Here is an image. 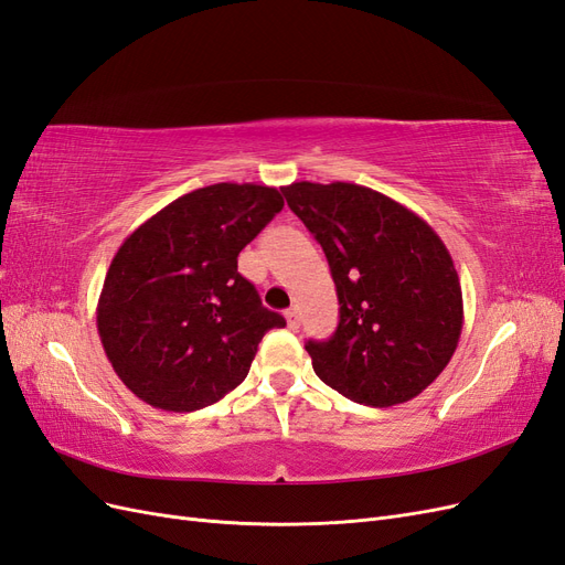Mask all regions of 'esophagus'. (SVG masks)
Here are the masks:
<instances>
[{
  "label": "esophagus",
  "instance_id": "34e87169",
  "mask_svg": "<svg viewBox=\"0 0 565 565\" xmlns=\"http://www.w3.org/2000/svg\"><path fill=\"white\" fill-rule=\"evenodd\" d=\"M285 320L289 330H299V311L297 309H287L285 311Z\"/></svg>",
  "mask_w": 565,
  "mask_h": 565
}]
</instances>
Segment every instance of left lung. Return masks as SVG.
Instances as JSON below:
<instances>
[{
  "mask_svg": "<svg viewBox=\"0 0 565 565\" xmlns=\"http://www.w3.org/2000/svg\"><path fill=\"white\" fill-rule=\"evenodd\" d=\"M282 195L337 285L334 334L306 341L316 374L363 405L413 401L450 363L465 322L448 247L413 210L365 185L299 181Z\"/></svg>",
  "mask_w": 565,
  "mask_h": 565,
  "instance_id": "obj_1",
  "label": "left lung"
}]
</instances>
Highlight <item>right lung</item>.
<instances>
[{"label": "right lung", "instance_id": "right-lung-1", "mask_svg": "<svg viewBox=\"0 0 565 565\" xmlns=\"http://www.w3.org/2000/svg\"><path fill=\"white\" fill-rule=\"evenodd\" d=\"M278 188L214 183L169 202L113 256L98 337L125 386L152 407L193 413L241 384L270 328L237 254L282 210Z\"/></svg>", "mask_w": 565, "mask_h": 565}]
</instances>
